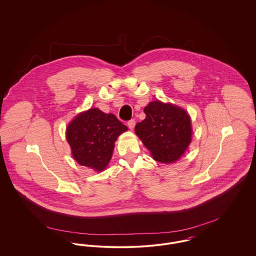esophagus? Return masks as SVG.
<instances>
[{"label":"esophagus","instance_id":"obj_1","mask_svg":"<svg viewBox=\"0 0 256 256\" xmlns=\"http://www.w3.org/2000/svg\"><path fill=\"white\" fill-rule=\"evenodd\" d=\"M128 128L130 130H134V126H135V121L134 120H130L128 122Z\"/></svg>","mask_w":256,"mask_h":256}]
</instances>
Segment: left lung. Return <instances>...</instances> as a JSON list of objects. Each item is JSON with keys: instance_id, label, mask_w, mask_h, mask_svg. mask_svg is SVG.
Instances as JSON below:
<instances>
[{"instance_id": "left-lung-1", "label": "left lung", "mask_w": 256, "mask_h": 256, "mask_svg": "<svg viewBox=\"0 0 256 256\" xmlns=\"http://www.w3.org/2000/svg\"><path fill=\"white\" fill-rule=\"evenodd\" d=\"M144 112L145 120L137 122L135 134L161 163L180 158L191 142V120L186 111L161 102H150Z\"/></svg>"}]
</instances>
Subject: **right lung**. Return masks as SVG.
Instances as JSON below:
<instances>
[{
  "label": "right lung",
  "mask_w": 256,
  "mask_h": 256,
  "mask_svg": "<svg viewBox=\"0 0 256 256\" xmlns=\"http://www.w3.org/2000/svg\"><path fill=\"white\" fill-rule=\"evenodd\" d=\"M126 130L128 128L115 115L91 108L70 122L66 137L74 158L80 165L102 170L111 159L117 137Z\"/></svg>",
  "instance_id": "1"
}]
</instances>
